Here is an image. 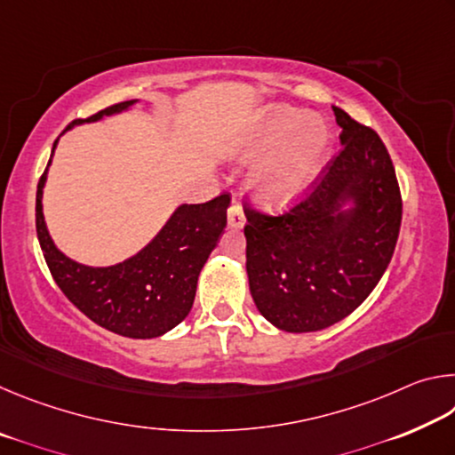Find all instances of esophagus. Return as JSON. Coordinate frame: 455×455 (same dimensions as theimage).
<instances>
[{
	"label": "esophagus",
	"mask_w": 455,
	"mask_h": 455,
	"mask_svg": "<svg viewBox=\"0 0 455 455\" xmlns=\"http://www.w3.org/2000/svg\"><path fill=\"white\" fill-rule=\"evenodd\" d=\"M246 225V217L243 212V206L238 203H233L228 209V227L230 228H243Z\"/></svg>",
	"instance_id": "obj_1"
}]
</instances>
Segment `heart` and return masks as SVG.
Wrapping results in <instances>:
<instances>
[{"label":"heart","instance_id":"obj_1","mask_svg":"<svg viewBox=\"0 0 455 455\" xmlns=\"http://www.w3.org/2000/svg\"><path fill=\"white\" fill-rule=\"evenodd\" d=\"M331 146L329 126L289 106H267L236 138L228 156L249 164L252 198L267 209H284L317 179Z\"/></svg>","mask_w":455,"mask_h":455}]
</instances>
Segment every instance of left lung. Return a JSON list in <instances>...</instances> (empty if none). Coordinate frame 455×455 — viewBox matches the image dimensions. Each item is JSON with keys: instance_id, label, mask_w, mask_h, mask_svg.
<instances>
[{"instance_id": "1", "label": "left lung", "mask_w": 455, "mask_h": 455, "mask_svg": "<svg viewBox=\"0 0 455 455\" xmlns=\"http://www.w3.org/2000/svg\"><path fill=\"white\" fill-rule=\"evenodd\" d=\"M343 150L281 217L246 206V275L259 313L287 333L335 325L365 301L394 257L402 195L371 128L333 106Z\"/></svg>"}]
</instances>
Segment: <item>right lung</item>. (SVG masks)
<instances>
[{
  "label": "right lung",
  "mask_w": 455,
  "mask_h": 455,
  "mask_svg": "<svg viewBox=\"0 0 455 455\" xmlns=\"http://www.w3.org/2000/svg\"><path fill=\"white\" fill-rule=\"evenodd\" d=\"M136 104L138 100L120 102L86 122L122 114ZM56 144L58 140L52 156ZM50 164L52 158L48 168ZM48 168L37 182L36 228L45 263L61 292L88 319L122 337H160L182 323L195 303L198 275L225 233L230 196L220 195L204 204H180L136 255L110 267H90L66 257L45 227L42 198Z\"/></svg>",
  "instance_id": "add662e5"
}]
</instances>
